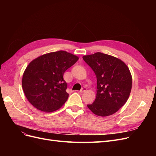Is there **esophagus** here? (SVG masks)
<instances>
[{"label":"esophagus","mask_w":156,"mask_h":156,"mask_svg":"<svg viewBox=\"0 0 156 156\" xmlns=\"http://www.w3.org/2000/svg\"><path fill=\"white\" fill-rule=\"evenodd\" d=\"M86 91H87V88L83 87V88H82L81 89V90H80L79 92H81V93H83V92H86Z\"/></svg>","instance_id":"1"}]
</instances>
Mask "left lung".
Returning <instances> with one entry per match:
<instances>
[{
    "label": "left lung",
    "mask_w": 156,
    "mask_h": 156,
    "mask_svg": "<svg viewBox=\"0 0 156 156\" xmlns=\"http://www.w3.org/2000/svg\"><path fill=\"white\" fill-rule=\"evenodd\" d=\"M83 58L97 78L96 100L87 107L97 116L114 114L129 97L132 77L129 68L122 60L100 52L84 55Z\"/></svg>",
    "instance_id": "8db88e82"
}]
</instances>
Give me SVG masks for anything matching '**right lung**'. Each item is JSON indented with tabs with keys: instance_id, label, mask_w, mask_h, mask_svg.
Returning a JSON list of instances; mask_svg holds the SVG:
<instances>
[{
	"instance_id": "right-lung-1",
	"label": "right lung",
	"mask_w": 156,
	"mask_h": 156,
	"mask_svg": "<svg viewBox=\"0 0 156 156\" xmlns=\"http://www.w3.org/2000/svg\"><path fill=\"white\" fill-rule=\"evenodd\" d=\"M78 60L76 55L58 51L32 60L22 78V88L28 101L41 111L58 110L69 96L63 75Z\"/></svg>"
}]
</instances>
